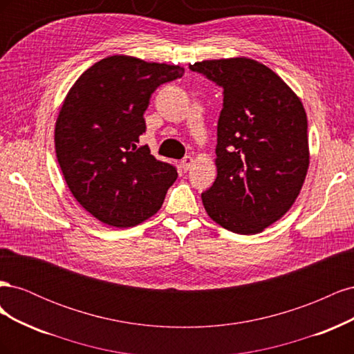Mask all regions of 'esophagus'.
Wrapping results in <instances>:
<instances>
[{
	"label": "esophagus",
	"mask_w": 354,
	"mask_h": 354,
	"mask_svg": "<svg viewBox=\"0 0 354 354\" xmlns=\"http://www.w3.org/2000/svg\"><path fill=\"white\" fill-rule=\"evenodd\" d=\"M194 158L192 156H186L183 160H181V168H183V171H189L190 169V167L194 165Z\"/></svg>",
	"instance_id": "esophagus-1"
}]
</instances>
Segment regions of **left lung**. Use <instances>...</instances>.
I'll list each match as a JSON object with an SVG mask.
<instances>
[{"label":"left lung","mask_w":354,"mask_h":354,"mask_svg":"<svg viewBox=\"0 0 354 354\" xmlns=\"http://www.w3.org/2000/svg\"><path fill=\"white\" fill-rule=\"evenodd\" d=\"M224 90L217 127V178L202 194L212 221L255 234L294 205L310 164L301 99L263 63L248 57L190 65Z\"/></svg>","instance_id":"8db88e82"}]
</instances>
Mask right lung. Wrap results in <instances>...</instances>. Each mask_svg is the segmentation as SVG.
Here are the masks:
<instances>
[{
  "label": "right lung",
  "mask_w": 354,
  "mask_h": 354,
  "mask_svg": "<svg viewBox=\"0 0 354 354\" xmlns=\"http://www.w3.org/2000/svg\"><path fill=\"white\" fill-rule=\"evenodd\" d=\"M183 73L115 55L85 71L63 100L55 127L59 165L73 198L103 224L134 227L162 207L178 174L138 143L152 93Z\"/></svg>",
  "instance_id": "obj_1"
}]
</instances>
